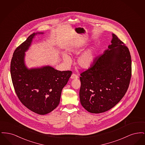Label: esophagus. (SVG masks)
<instances>
[{"label": "esophagus", "instance_id": "obj_1", "mask_svg": "<svg viewBox=\"0 0 145 145\" xmlns=\"http://www.w3.org/2000/svg\"><path fill=\"white\" fill-rule=\"evenodd\" d=\"M78 78V76H77V75H76L75 74H74V73H73L72 74V76H71V79H77Z\"/></svg>", "mask_w": 145, "mask_h": 145}]
</instances>
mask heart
Returning <instances> with one entry per match:
<instances>
[{"label": "heart", "instance_id": "heart-1", "mask_svg": "<svg viewBox=\"0 0 145 145\" xmlns=\"http://www.w3.org/2000/svg\"><path fill=\"white\" fill-rule=\"evenodd\" d=\"M71 52L73 53H78V50L76 48L71 49ZM63 60L66 62L67 63L69 64L71 62V59L69 55L64 54L63 55ZM94 59V54L93 50L92 49H89L83 53L82 55H80L78 60L77 63L79 66L83 69H86L90 67V66L92 63Z\"/></svg>", "mask_w": 145, "mask_h": 145}]
</instances>
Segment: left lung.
Returning a JSON list of instances; mask_svg holds the SVG:
<instances>
[{"label": "left lung", "mask_w": 145, "mask_h": 145, "mask_svg": "<svg viewBox=\"0 0 145 145\" xmlns=\"http://www.w3.org/2000/svg\"><path fill=\"white\" fill-rule=\"evenodd\" d=\"M111 42L103 54L80 74V103L91 113L110 110L123 97L129 85L131 60L129 49L114 34Z\"/></svg>", "instance_id": "1"}]
</instances>
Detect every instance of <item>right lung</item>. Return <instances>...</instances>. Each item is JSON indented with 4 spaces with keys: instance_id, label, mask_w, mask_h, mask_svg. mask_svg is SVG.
<instances>
[{
    "instance_id": "add662e5",
    "label": "right lung",
    "mask_w": 145,
    "mask_h": 145,
    "mask_svg": "<svg viewBox=\"0 0 145 145\" xmlns=\"http://www.w3.org/2000/svg\"><path fill=\"white\" fill-rule=\"evenodd\" d=\"M43 34L39 33V34ZM33 33L14 51L10 72L14 89L18 99L28 109L39 115H46L58 106L63 88L72 73L50 66L28 69L24 64L25 52L31 44Z\"/></svg>"
}]
</instances>
